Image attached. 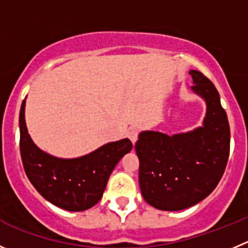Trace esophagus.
Masks as SVG:
<instances>
[{
  "label": "esophagus",
  "instance_id": "1",
  "mask_svg": "<svg viewBox=\"0 0 248 248\" xmlns=\"http://www.w3.org/2000/svg\"><path fill=\"white\" fill-rule=\"evenodd\" d=\"M128 136H129V139H130L131 142L135 143L136 141H138V138H139V129H136V128L130 129V131H129Z\"/></svg>",
  "mask_w": 248,
  "mask_h": 248
}]
</instances>
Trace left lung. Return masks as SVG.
Masks as SVG:
<instances>
[{
    "instance_id": "1",
    "label": "left lung",
    "mask_w": 248,
    "mask_h": 248,
    "mask_svg": "<svg viewBox=\"0 0 248 248\" xmlns=\"http://www.w3.org/2000/svg\"><path fill=\"white\" fill-rule=\"evenodd\" d=\"M192 91L207 105L203 126L169 136L142 131L135 143L143 199L161 211H181L206 199L223 176L230 152V126L213 82L190 70Z\"/></svg>"
}]
</instances>
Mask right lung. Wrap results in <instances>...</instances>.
Returning a JSON list of instances; mask_svg holds the SVG:
<instances>
[{
    "label": "right lung",
    "instance_id": "right-lung-1",
    "mask_svg": "<svg viewBox=\"0 0 248 248\" xmlns=\"http://www.w3.org/2000/svg\"><path fill=\"white\" fill-rule=\"evenodd\" d=\"M25 100L19 114L20 155L30 183L52 204L81 212L101 200L110 173L124 155L130 152L129 139L109 142L86 155L73 159L53 157L40 150L28 134Z\"/></svg>",
    "mask_w": 248,
    "mask_h": 248
}]
</instances>
